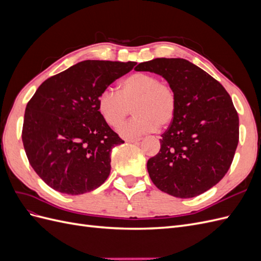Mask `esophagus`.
I'll return each instance as SVG.
<instances>
[{
    "label": "esophagus",
    "instance_id": "obj_1",
    "mask_svg": "<svg viewBox=\"0 0 261 261\" xmlns=\"http://www.w3.org/2000/svg\"><path fill=\"white\" fill-rule=\"evenodd\" d=\"M141 138H126L125 140L127 141V143H138V141H140Z\"/></svg>",
    "mask_w": 261,
    "mask_h": 261
}]
</instances>
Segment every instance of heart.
Wrapping results in <instances>:
<instances>
[{"label": "heart", "instance_id": "b5f03b06", "mask_svg": "<svg viewBox=\"0 0 261 261\" xmlns=\"http://www.w3.org/2000/svg\"><path fill=\"white\" fill-rule=\"evenodd\" d=\"M132 111L130 120L118 132L126 137H136L168 126L175 117L177 97L169 84L147 73H135L118 85L117 93L107 89L98 97V110L112 127L120 126Z\"/></svg>", "mask_w": 261, "mask_h": 261}]
</instances>
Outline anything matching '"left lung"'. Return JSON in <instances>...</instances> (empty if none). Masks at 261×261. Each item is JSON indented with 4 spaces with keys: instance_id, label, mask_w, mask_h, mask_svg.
Segmentation results:
<instances>
[{
    "instance_id": "8db88e82",
    "label": "left lung",
    "mask_w": 261,
    "mask_h": 261,
    "mask_svg": "<svg viewBox=\"0 0 261 261\" xmlns=\"http://www.w3.org/2000/svg\"><path fill=\"white\" fill-rule=\"evenodd\" d=\"M137 72L161 75L174 89L177 110L147 162L160 191L192 198L218 184L230 169L240 138V121L230 94L215 78L184 59L143 62Z\"/></svg>"
}]
</instances>
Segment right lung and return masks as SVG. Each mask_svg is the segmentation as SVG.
<instances>
[{"label": "right lung", "mask_w": 261, "mask_h": 261, "mask_svg": "<svg viewBox=\"0 0 261 261\" xmlns=\"http://www.w3.org/2000/svg\"><path fill=\"white\" fill-rule=\"evenodd\" d=\"M135 62L87 60L44 81L26 107L21 132L28 161L46 185L81 195L102 185L111 151L124 140L98 110V97Z\"/></svg>", "instance_id": "add662e5"}]
</instances>
